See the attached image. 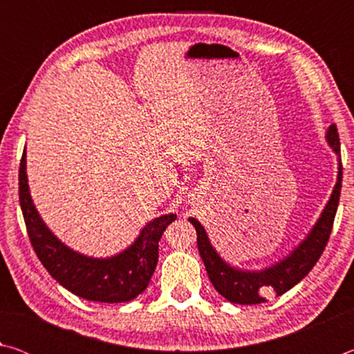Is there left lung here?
<instances>
[{
    "label": "left lung",
    "instance_id": "1",
    "mask_svg": "<svg viewBox=\"0 0 354 354\" xmlns=\"http://www.w3.org/2000/svg\"><path fill=\"white\" fill-rule=\"evenodd\" d=\"M325 139L328 145L337 156V183L331 192V196L323 207L319 220L315 221L308 236L293 248L283 259L274 262L261 270H243L232 267L221 257L212 247L207 232L198 220L189 217V221L195 226L196 243L207 277L221 297L227 301L237 304H257L266 301V293L274 292L283 295L293 286L298 284L320 259L325 250L329 234H331L335 212L339 206L340 187H342V162H340V142L335 124L328 128Z\"/></svg>",
    "mask_w": 354,
    "mask_h": 354
}]
</instances>
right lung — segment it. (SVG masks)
I'll return each mask as SVG.
<instances>
[{
	"mask_svg": "<svg viewBox=\"0 0 354 354\" xmlns=\"http://www.w3.org/2000/svg\"><path fill=\"white\" fill-rule=\"evenodd\" d=\"M19 194L29 241L48 273L75 295L88 301L124 303L147 289L158 266L159 241L176 214L156 217L142 227L140 234L127 250L111 257L77 253L55 236L41 220L29 194L26 175V148L21 156Z\"/></svg>",
	"mask_w": 354,
	"mask_h": 354,
	"instance_id": "1",
	"label": "right lung"
}]
</instances>
